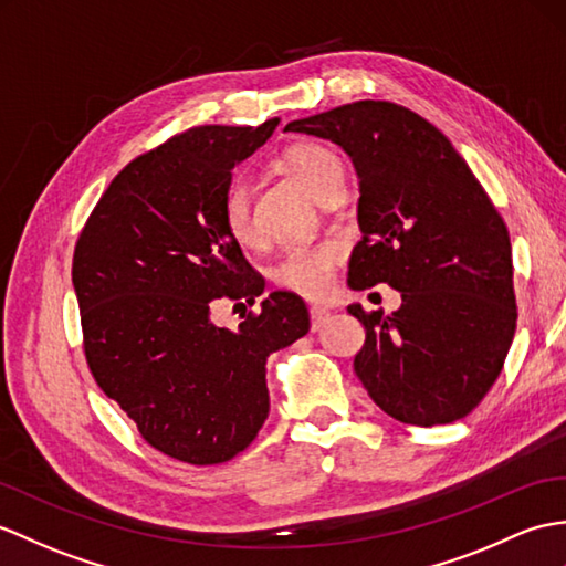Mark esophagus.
I'll use <instances>...</instances> for the list:
<instances>
[{"label": "esophagus", "instance_id": "1", "mask_svg": "<svg viewBox=\"0 0 566 566\" xmlns=\"http://www.w3.org/2000/svg\"><path fill=\"white\" fill-rule=\"evenodd\" d=\"M327 315H331V313H327V311L321 308V306H313V308H311V331H313V333L321 331V327H323L325 321H327Z\"/></svg>", "mask_w": 566, "mask_h": 566}]
</instances>
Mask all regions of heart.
I'll list each match as a JSON object with an SVG mask.
<instances>
[{"label":"heart","instance_id":"obj_1","mask_svg":"<svg viewBox=\"0 0 566 566\" xmlns=\"http://www.w3.org/2000/svg\"><path fill=\"white\" fill-rule=\"evenodd\" d=\"M284 166L301 186L313 197H323L327 188L343 182V164L337 156L321 147V144H296L284 154ZM223 227L239 245L255 243V223L251 214V182L243 176H235L221 205ZM343 258L337 243H313L294 245L272 268V280L289 292H296L308 298H321L333 289V272Z\"/></svg>","mask_w":566,"mask_h":566}]
</instances>
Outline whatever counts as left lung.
I'll list each match as a JSON object with an SVG mask.
<instances>
[{
  "mask_svg": "<svg viewBox=\"0 0 566 566\" xmlns=\"http://www.w3.org/2000/svg\"><path fill=\"white\" fill-rule=\"evenodd\" d=\"M284 133L349 154L361 229L349 286L402 296L392 315L347 306L366 327L354 371L371 400L402 424L465 417L502 374L518 315L509 231L488 192L453 144L398 103L339 105Z\"/></svg>",
  "mask_w": 566,
  "mask_h": 566,
  "instance_id": "obj_1",
  "label": "left lung"
}]
</instances>
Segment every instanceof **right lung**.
I'll list each match as a JSON object with an SVG mask.
<instances>
[{
  "label": "right lung",
  "instance_id": "obj_1",
  "mask_svg": "<svg viewBox=\"0 0 566 566\" xmlns=\"http://www.w3.org/2000/svg\"><path fill=\"white\" fill-rule=\"evenodd\" d=\"M260 127H192L113 178L78 235L72 282L88 369L144 441L190 465L227 463L270 412L265 364L311 327L296 294L272 292L229 331L212 301L255 304L265 280L223 227L231 170Z\"/></svg>",
  "mask_w": 566,
  "mask_h": 566
}]
</instances>
